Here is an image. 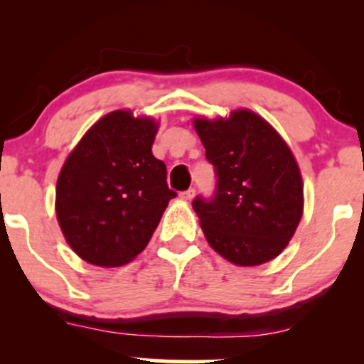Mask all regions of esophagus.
Returning a JSON list of instances; mask_svg holds the SVG:
<instances>
[{"label": "esophagus", "mask_w": 364, "mask_h": 364, "mask_svg": "<svg viewBox=\"0 0 364 364\" xmlns=\"http://www.w3.org/2000/svg\"><path fill=\"white\" fill-rule=\"evenodd\" d=\"M179 196H181L183 200H191L195 196V190H193V188H190V190H186V191H183V193H179Z\"/></svg>", "instance_id": "1"}]
</instances>
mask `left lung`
<instances>
[{
	"label": "left lung",
	"instance_id": "obj_1",
	"mask_svg": "<svg viewBox=\"0 0 364 364\" xmlns=\"http://www.w3.org/2000/svg\"><path fill=\"white\" fill-rule=\"evenodd\" d=\"M193 127L217 176L214 196L193 200L208 245L235 265L272 260L303 215V179L291 149L250 109L195 118Z\"/></svg>",
	"mask_w": 364,
	"mask_h": 364
}]
</instances>
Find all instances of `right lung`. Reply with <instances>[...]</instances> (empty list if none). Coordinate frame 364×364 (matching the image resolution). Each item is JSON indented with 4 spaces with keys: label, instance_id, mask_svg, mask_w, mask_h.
<instances>
[{
    "label": "right lung",
    "instance_id": "add662e5",
    "mask_svg": "<svg viewBox=\"0 0 364 364\" xmlns=\"http://www.w3.org/2000/svg\"><path fill=\"white\" fill-rule=\"evenodd\" d=\"M159 123L112 111L92 127L63 164L56 215L82 260L119 267L145 250L169 200L166 164L154 157Z\"/></svg>",
    "mask_w": 364,
    "mask_h": 364
}]
</instances>
